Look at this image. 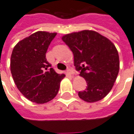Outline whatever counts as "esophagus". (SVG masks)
<instances>
[{
    "label": "esophagus",
    "mask_w": 134,
    "mask_h": 134,
    "mask_svg": "<svg viewBox=\"0 0 134 134\" xmlns=\"http://www.w3.org/2000/svg\"><path fill=\"white\" fill-rule=\"evenodd\" d=\"M67 73L68 74V75H72L75 74V72H74V70L70 68V69H68V70H67Z\"/></svg>",
    "instance_id": "1"
}]
</instances>
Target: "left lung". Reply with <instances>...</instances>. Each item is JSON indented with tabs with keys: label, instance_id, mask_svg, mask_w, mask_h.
<instances>
[{
	"label": "left lung",
	"instance_id": "obj_1",
	"mask_svg": "<svg viewBox=\"0 0 134 134\" xmlns=\"http://www.w3.org/2000/svg\"><path fill=\"white\" fill-rule=\"evenodd\" d=\"M74 55V65L87 82L78 96L86 102L104 99L113 88L120 69L118 52L111 41L93 30H82L62 36Z\"/></svg>",
	"mask_w": 134,
	"mask_h": 134
}]
</instances>
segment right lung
I'll use <instances>...</instances> for the list:
<instances>
[{
    "label": "right lung",
    "instance_id": "add662e5",
    "mask_svg": "<svg viewBox=\"0 0 134 134\" xmlns=\"http://www.w3.org/2000/svg\"><path fill=\"white\" fill-rule=\"evenodd\" d=\"M57 32L38 31L17 43L11 56V72L19 91L32 102L44 104L59 92L64 74L57 73L46 58Z\"/></svg>",
    "mask_w": 134,
    "mask_h": 134
}]
</instances>
